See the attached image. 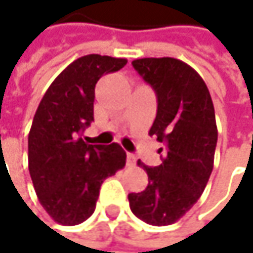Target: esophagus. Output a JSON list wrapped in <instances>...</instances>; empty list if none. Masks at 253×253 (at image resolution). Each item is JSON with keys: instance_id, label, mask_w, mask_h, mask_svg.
Masks as SVG:
<instances>
[{"instance_id": "obj_1", "label": "esophagus", "mask_w": 253, "mask_h": 253, "mask_svg": "<svg viewBox=\"0 0 253 253\" xmlns=\"http://www.w3.org/2000/svg\"><path fill=\"white\" fill-rule=\"evenodd\" d=\"M135 163H136V156L129 153L127 154V166H135Z\"/></svg>"}]
</instances>
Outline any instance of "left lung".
Segmentation results:
<instances>
[{
	"label": "left lung",
	"instance_id": "1",
	"mask_svg": "<svg viewBox=\"0 0 253 253\" xmlns=\"http://www.w3.org/2000/svg\"><path fill=\"white\" fill-rule=\"evenodd\" d=\"M157 94V115L150 136L165 144L162 165H138L148 185L129 194L132 212L147 224L170 225L200 199L213 169L218 129L206 83L190 65L173 57H144L132 62Z\"/></svg>",
	"mask_w": 253,
	"mask_h": 253
}]
</instances>
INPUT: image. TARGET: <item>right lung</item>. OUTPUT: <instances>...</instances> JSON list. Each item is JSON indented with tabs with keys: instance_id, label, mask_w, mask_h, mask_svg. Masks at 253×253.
<instances>
[{
	"instance_id": "1",
	"label": "right lung",
	"mask_w": 253,
	"mask_h": 253,
	"mask_svg": "<svg viewBox=\"0 0 253 253\" xmlns=\"http://www.w3.org/2000/svg\"><path fill=\"white\" fill-rule=\"evenodd\" d=\"M127 60L87 54L68 65L42 96L28 136L29 173L41 206L62 225L91 216L102 182L126 165L118 144L90 145L80 133L93 121L94 85Z\"/></svg>"
}]
</instances>
